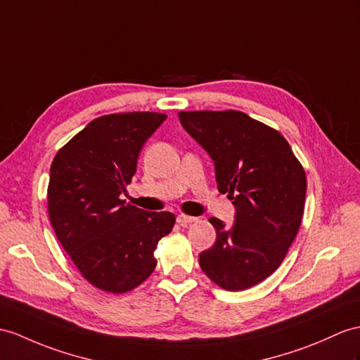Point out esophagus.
Here are the masks:
<instances>
[{
  "mask_svg": "<svg viewBox=\"0 0 360 360\" xmlns=\"http://www.w3.org/2000/svg\"><path fill=\"white\" fill-rule=\"evenodd\" d=\"M197 218L195 217H191V215H185V214H180L177 217V223L181 224V226H186V224H191V223H195Z\"/></svg>",
  "mask_w": 360,
  "mask_h": 360,
  "instance_id": "1",
  "label": "esophagus"
}]
</instances>
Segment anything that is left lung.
Instances as JSON below:
<instances>
[{"instance_id": "8db88e82", "label": "left lung", "mask_w": 360, "mask_h": 360, "mask_svg": "<svg viewBox=\"0 0 360 360\" xmlns=\"http://www.w3.org/2000/svg\"><path fill=\"white\" fill-rule=\"evenodd\" d=\"M179 119L214 160L218 191L236 207L231 229L209 218L217 241L200 253V267L224 290H248L281 266L296 238L305 171L281 133L246 112L180 111Z\"/></svg>"}]
</instances>
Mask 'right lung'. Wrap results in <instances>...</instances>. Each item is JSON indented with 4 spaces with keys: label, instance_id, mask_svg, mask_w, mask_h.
Instances as JSON below:
<instances>
[{
    "label": "right lung",
    "instance_id": "obj_1",
    "mask_svg": "<svg viewBox=\"0 0 360 360\" xmlns=\"http://www.w3.org/2000/svg\"><path fill=\"white\" fill-rule=\"evenodd\" d=\"M165 119L150 111L105 114L68 140L50 166V223L82 278L99 290L122 295L146 281L157 244L175 224L171 212H146L120 198L143 143Z\"/></svg>",
    "mask_w": 360,
    "mask_h": 360
}]
</instances>
